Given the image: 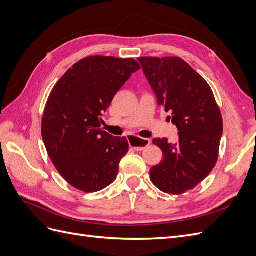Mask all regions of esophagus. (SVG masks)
I'll use <instances>...</instances> for the list:
<instances>
[{"label": "esophagus", "instance_id": "34e87169", "mask_svg": "<svg viewBox=\"0 0 256 256\" xmlns=\"http://www.w3.org/2000/svg\"><path fill=\"white\" fill-rule=\"evenodd\" d=\"M129 144L131 148H134V150H138V152H141L150 144V140H148V138H141L136 136H129Z\"/></svg>", "mask_w": 256, "mask_h": 256}]
</instances>
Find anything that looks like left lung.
Masks as SVG:
<instances>
[{
    "instance_id": "8db88e82",
    "label": "left lung",
    "mask_w": 256,
    "mask_h": 256,
    "mask_svg": "<svg viewBox=\"0 0 256 256\" xmlns=\"http://www.w3.org/2000/svg\"><path fill=\"white\" fill-rule=\"evenodd\" d=\"M158 104L171 114L178 138L152 143L164 160L150 168V180L162 192L182 194L209 175L219 154L223 120L208 83L180 58H138Z\"/></svg>"
}]
</instances>
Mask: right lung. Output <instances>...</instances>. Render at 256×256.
Instances as JSON below:
<instances>
[{
	"label": "right lung",
	"instance_id": "1",
	"mask_svg": "<svg viewBox=\"0 0 256 256\" xmlns=\"http://www.w3.org/2000/svg\"><path fill=\"white\" fill-rule=\"evenodd\" d=\"M140 68L134 58L88 56L69 68L53 88L42 136L54 166L76 189L97 192L118 176L129 144L125 136L104 131L100 122L116 92Z\"/></svg>",
	"mask_w": 256,
	"mask_h": 256
}]
</instances>
